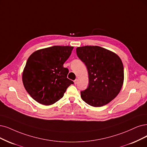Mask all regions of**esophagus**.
I'll return each instance as SVG.
<instances>
[{
  "instance_id": "1",
  "label": "esophagus",
  "mask_w": 147,
  "mask_h": 147,
  "mask_svg": "<svg viewBox=\"0 0 147 147\" xmlns=\"http://www.w3.org/2000/svg\"><path fill=\"white\" fill-rule=\"evenodd\" d=\"M78 79H76L74 80V84H75V85H76V84H78Z\"/></svg>"
}]
</instances>
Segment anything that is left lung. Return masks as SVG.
I'll list each match as a JSON object with an SVG mask.
<instances>
[{
	"label": "left lung",
	"mask_w": 147,
	"mask_h": 147,
	"mask_svg": "<svg viewBox=\"0 0 147 147\" xmlns=\"http://www.w3.org/2000/svg\"><path fill=\"white\" fill-rule=\"evenodd\" d=\"M78 57L88 70L89 85L80 92L86 104L94 107L105 105L117 96L123 83V66L117 54L98 46L78 47Z\"/></svg>",
	"instance_id": "1"
}]
</instances>
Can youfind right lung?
<instances>
[{
    "mask_svg": "<svg viewBox=\"0 0 147 147\" xmlns=\"http://www.w3.org/2000/svg\"><path fill=\"white\" fill-rule=\"evenodd\" d=\"M73 47L53 46L34 51L27 60L22 73L24 87L32 99L45 105H52L63 96L74 82L67 78L63 63Z\"/></svg>",
    "mask_w": 147,
    "mask_h": 147,
    "instance_id": "obj_1",
    "label": "right lung"
}]
</instances>
